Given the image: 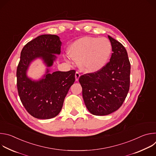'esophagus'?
<instances>
[{
  "label": "esophagus",
  "instance_id": "34e87169",
  "mask_svg": "<svg viewBox=\"0 0 156 156\" xmlns=\"http://www.w3.org/2000/svg\"><path fill=\"white\" fill-rule=\"evenodd\" d=\"M80 76V74L78 72H76V73H75V80L76 81H78L79 80V78Z\"/></svg>",
  "mask_w": 156,
  "mask_h": 156
}]
</instances>
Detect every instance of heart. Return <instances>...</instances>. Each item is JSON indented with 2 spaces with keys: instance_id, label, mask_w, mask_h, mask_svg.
I'll list each match as a JSON object with an SVG mask.
<instances>
[{
  "instance_id": "1",
  "label": "heart",
  "mask_w": 156,
  "mask_h": 156,
  "mask_svg": "<svg viewBox=\"0 0 156 156\" xmlns=\"http://www.w3.org/2000/svg\"><path fill=\"white\" fill-rule=\"evenodd\" d=\"M70 58L78 60L80 69L86 73H94L101 69L107 63L112 53V44L105 37L86 36L73 42L68 50Z\"/></svg>"
}]
</instances>
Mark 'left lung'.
I'll return each instance as SVG.
<instances>
[{"label": "left lung", "mask_w": 156, "mask_h": 156, "mask_svg": "<svg viewBox=\"0 0 156 156\" xmlns=\"http://www.w3.org/2000/svg\"><path fill=\"white\" fill-rule=\"evenodd\" d=\"M108 37L113 52L110 61L100 70L79 78L86 107L95 115H106L117 110L129 89L131 66L126 50L120 42Z\"/></svg>", "instance_id": "1"}]
</instances>
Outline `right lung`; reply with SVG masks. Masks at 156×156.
Listing matches in <instances>:
<instances>
[{
    "instance_id": "right-lung-1",
    "label": "right lung",
    "mask_w": 156,
    "mask_h": 156,
    "mask_svg": "<svg viewBox=\"0 0 156 156\" xmlns=\"http://www.w3.org/2000/svg\"><path fill=\"white\" fill-rule=\"evenodd\" d=\"M62 42L57 35L43 34L28 42L21 52L16 69V84L21 102L27 112L39 119L56 117L62 108L65 96L75 81V70L55 72L46 74L39 81L28 78L30 63L41 58L47 66H51L60 54Z\"/></svg>"
}]
</instances>
